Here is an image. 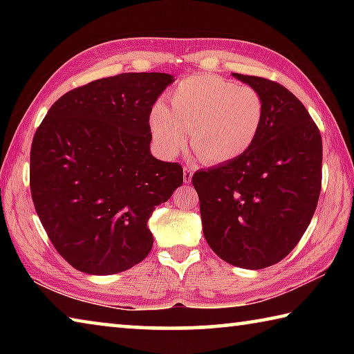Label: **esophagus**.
Instances as JSON below:
<instances>
[{
    "label": "esophagus",
    "instance_id": "obj_1",
    "mask_svg": "<svg viewBox=\"0 0 354 354\" xmlns=\"http://www.w3.org/2000/svg\"><path fill=\"white\" fill-rule=\"evenodd\" d=\"M192 176H194V169L189 165H184V183H190L192 181Z\"/></svg>",
    "mask_w": 354,
    "mask_h": 354
}]
</instances>
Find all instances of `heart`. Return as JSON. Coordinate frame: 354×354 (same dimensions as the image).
Wrapping results in <instances>:
<instances>
[{"label":"heart","instance_id":"heart-1","mask_svg":"<svg viewBox=\"0 0 354 354\" xmlns=\"http://www.w3.org/2000/svg\"><path fill=\"white\" fill-rule=\"evenodd\" d=\"M170 109L158 103L149 115L153 140L165 158L185 145L207 164L241 158L256 142L266 115L262 95L217 75L187 76L170 93Z\"/></svg>","mask_w":354,"mask_h":354}]
</instances>
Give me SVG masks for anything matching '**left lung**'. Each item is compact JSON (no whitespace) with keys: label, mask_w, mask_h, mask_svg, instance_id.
<instances>
[{"label":"left lung","mask_w":354,"mask_h":354,"mask_svg":"<svg viewBox=\"0 0 354 354\" xmlns=\"http://www.w3.org/2000/svg\"><path fill=\"white\" fill-rule=\"evenodd\" d=\"M262 95L266 115L247 153L198 170L203 234L220 259L259 270L297 247L322 189V136L306 107L279 82L232 75Z\"/></svg>","instance_id":"1"}]
</instances>
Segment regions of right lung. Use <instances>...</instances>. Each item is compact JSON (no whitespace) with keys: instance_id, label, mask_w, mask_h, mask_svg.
Instances as JSON below:
<instances>
[{"instance_id":"add662e5","label":"right lung","mask_w":354,"mask_h":354,"mask_svg":"<svg viewBox=\"0 0 354 354\" xmlns=\"http://www.w3.org/2000/svg\"><path fill=\"white\" fill-rule=\"evenodd\" d=\"M173 76L122 73L62 95L31 145L35 212L76 270L113 274L153 247L148 220L183 184V167L149 153L153 104Z\"/></svg>"}]
</instances>
